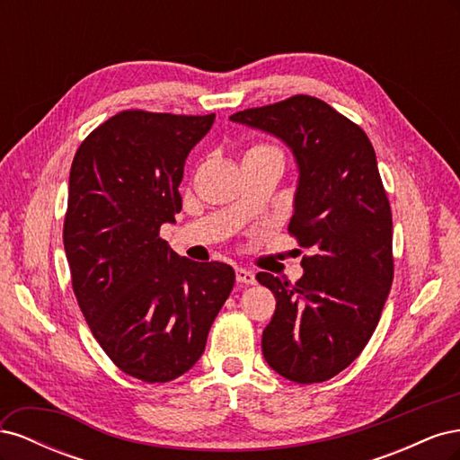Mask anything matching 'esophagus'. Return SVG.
<instances>
[{"instance_id": "1", "label": "esophagus", "mask_w": 460, "mask_h": 460, "mask_svg": "<svg viewBox=\"0 0 460 460\" xmlns=\"http://www.w3.org/2000/svg\"><path fill=\"white\" fill-rule=\"evenodd\" d=\"M235 280H238L240 284L252 286V284H255V274H253L252 270H247V269L238 267V269H235Z\"/></svg>"}]
</instances>
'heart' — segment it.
<instances>
[{
	"mask_svg": "<svg viewBox=\"0 0 460 460\" xmlns=\"http://www.w3.org/2000/svg\"><path fill=\"white\" fill-rule=\"evenodd\" d=\"M247 153H278L274 147H269V146H255L249 149Z\"/></svg>",
	"mask_w": 460,
	"mask_h": 460,
	"instance_id": "heart-1",
	"label": "heart"
}]
</instances>
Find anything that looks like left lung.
<instances>
[{
	"instance_id": "left-lung-1",
	"label": "left lung",
	"mask_w": 460,
	"mask_h": 460,
	"mask_svg": "<svg viewBox=\"0 0 460 460\" xmlns=\"http://www.w3.org/2000/svg\"><path fill=\"white\" fill-rule=\"evenodd\" d=\"M232 122L282 140L297 164L289 234L303 278L259 272L276 297L262 355L286 380H330L365 349L394 282L392 208L368 136L311 95L245 109Z\"/></svg>"
}]
</instances>
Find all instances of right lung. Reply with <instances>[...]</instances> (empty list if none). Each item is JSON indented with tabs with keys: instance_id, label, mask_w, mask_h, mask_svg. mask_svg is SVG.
Listing matches in <instances>:
<instances>
[{
	"instance_id": "obj_1",
	"label": "right lung",
	"mask_w": 460,
	"mask_h": 460,
	"mask_svg": "<svg viewBox=\"0 0 460 460\" xmlns=\"http://www.w3.org/2000/svg\"><path fill=\"white\" fill-rule=\"evenodd\" d=\"M213 122L122 111L71 166L63 243L75 296L107 357L142 382H171L198 363L234 288L230 264L180 257L159 238L182 208L188 153Z\"/></svg>"
}]
</instances>
